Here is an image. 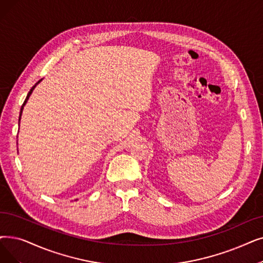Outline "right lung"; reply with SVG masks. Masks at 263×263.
I'll use <instances>...</instances> for the list:
<instances>
[{"label":"right lung","instance_id":"1","mask_svg":"<svg viewBox=\"0 0 263 263\" xmlns=\"http://www.w3.org/2000/svg\"><path fill=\"white\" fill-rule=\"evenodd\" d=\"M43 81V79H41V81H39L35 85H34L32 88H31V90L29 91V93H28V96H27V98H26V100H25V102H24V104H22V106H21V109H20V114H19V122L18 123H20V119H21V115H22V110H24V107H25V105L27 104V102H28V100H29V98H30V96L32 95V92H33V90L35 89V87L41 83Z\"/></svg>","mask_w":263,"mask_h":263}]
</instances>
